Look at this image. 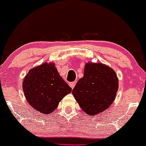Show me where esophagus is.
<instances>
[{"mask_svg":"<svg viewBox=\"0 0 146 146\" xmlns=\"http://www.w3.org/2000/svg\"><path fill=\"white\" fill-rule=\"evenodd\" d=\"M75 85H76V82H71V83H70V87H71L72 88H74V86H75Z\"/></svg>","mask_w":146,"mask_h":146,"instance_id":"obj_1","label":"esophagus"}]
</instances>
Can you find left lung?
Returning a JSON list of instances; mask_svg holds the SVG:
<instances>
[{"mask_svg": "<svg viewBox=\"0 0 146 146\" xmlns=\"http://www.w3.org/2000/svg\"><path fill=\"white\" fill-rule=\"evenodd\" d=\"M118 87L117 76L112 68L102 63L88 62L72 94L86 113L96 115L112 104Z\"/></svg>", "mask_w": 146, "mask_h": 146, "instance_id": "8db88e82", "label": "left lung"}]
</instances>
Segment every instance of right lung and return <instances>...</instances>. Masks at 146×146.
<instances>
[{"mask_svg":"<svg viewBox=\"0 0 146 146\" xmlns=\"http://www.w3.org/2000/svg\"><path fill=\"white\" fill-rule=\"evenodd\" d=\"M22 88L30 106L46 115L52 113L72 91L52 62H45L30 70L24 79Z\"/></svg>","mask_w":146,"mask_h":146,"instance_id":"right-lung-1","label":"right lung"}]
</instances>
